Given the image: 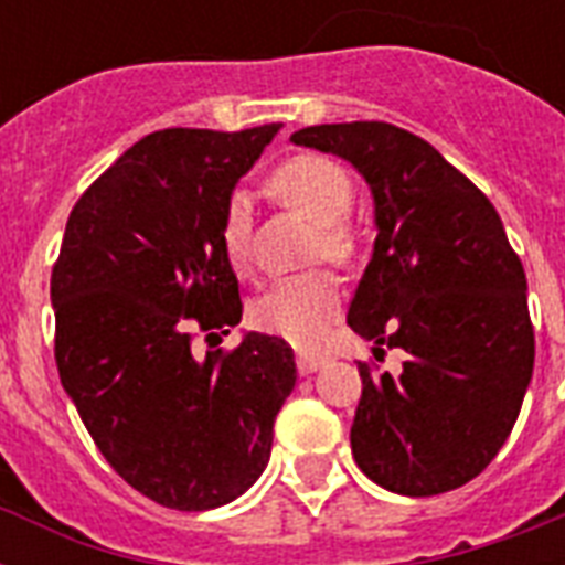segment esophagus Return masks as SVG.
Wrapping results in <instances>:
<instances>
[{"instance_id":"esophagus-1","label":"esophagus","mask_w":565,"mask_h":565,"mask_svg":"<svg viewBox=\"0 0 565 565\" xmlns=\"http://www.w3.org/2000/svg\"><path fill=\"white\" fill-rule=\"evenodd\" d=\"M296 363H299L301 375H308V372H317L322 363H326V354L319 352H299L296 354Z\"/></svg>"}]
</instances>
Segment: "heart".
I'll return each instance as SVG.
<instances>
[{"mask_svg":"<svg viewBox=\"0 0 565 565\" xmlns=\"http://www.w3.org/2000/svg\"><path fill=\"white\" fill-rule=\"evenodd\" d=\"M266 190L284 207L305 213L317 222L310 239V257H328L334 264H352L361 248V234L349 220L354 207L352 175L331 158L299 154L278 163ZM222 248L237 273L252 266V202L246 193H231L222 204ZM340 310V284L328 269L290 275L275 281L255 305L252 317L266 334H275L299 349H317Z\"/></svg>","mask_w":565,"mask_h":565,"instance_id":"b5f03b06","label":"heart"}]
</instances>
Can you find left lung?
Instances as JSON below:
<instances>
[{
	"label": "left lung",
	"instance_id": "1",
	"mask_svg": "<svg viewBox=\"0 0 565 565\" xmlns=\"http://www.w3.org/2000/svg\"><path fill=\"white\" fill-rule=\"evenodd\" d=\"M290 140L370 181L377 237L349 326L407 352L395 377L358 363L354 463L398 495L457 490L499 455L534 372L525 269L499 211L428 140L390 122L310 126Z\"/></svg>",
	"mask_w": 565,
	"mask_h": 565
}]
</instances>
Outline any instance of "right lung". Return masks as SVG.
Segmentation results:
<instances>
[{"mask_svg": "<svg viewBox=\"0 0 565 565\" xmlns=\"http://www.w3.org/2000/svg\"><path fill=\"white\" fill-rule=\"evenodd\" d=\"M278 128L146 135L75 202L52 266L61 384L114 472L163 508L243 495L296 386L281 337L216 349L243 317L222 204Z\"/></svg>", "mask_w": 565, "mask_h": 565, "instance_id": "right-lung-1", "label": "right lung"}]
</instances>
